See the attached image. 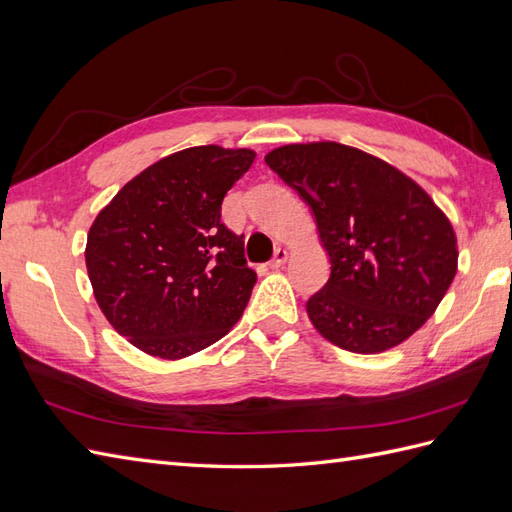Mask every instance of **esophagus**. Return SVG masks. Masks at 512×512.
I'll return each instance as SVG.
<instances>
[{
    "instance_id": "1",
    "label": "esophagus",
    "mask_w": 512,
    "mask_h": 512,
    "mask_svg": "<svg viewBox=\"0 0 512 512\" xmlns=\"http://www.w3.org/2000/svg\"><path fill=\"white\" fill-rule=\"evenodd\" d=\"M285 261H287V251H285V248H277L268 266H270V268H281V266L285 264Z\"/></svg>"
}]
</instances>
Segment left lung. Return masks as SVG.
Here are the masks:
<instances>
[{
    "instance_id": "obj_1",
    "label": "left lung",
    "mask_w": 512,
    "mask_h": 512,
    "mask_svg": "<svg viewBox=\"0 0 512 512\" xmlns=\"http://www.w3.org/2000/svg\"><path fill=\"white\" fill-rule=\"evenodd\" d=\"M266 164L311 207L331 259L329 281L307 300L318 333L359 355L409 339L454 281L448 216L411 177L346 144H285Z\"/></svg>"
}]
</instances>
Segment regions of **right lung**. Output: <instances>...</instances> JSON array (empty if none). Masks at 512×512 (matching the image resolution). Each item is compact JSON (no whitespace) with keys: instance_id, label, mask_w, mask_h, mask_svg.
Returning a JSON list of instances; mask_svg holds the SVG:
<instances>
[{"instance_id":"right-lung-1","label":"right lung","mask_w":512,"mask_h":512,"mask_svg":"<svg viewBox=\"0 0 512 512\" xmlns=\"http://www.w3.org/2000/svg\"><path fill=\"white\" fill-rule=\"evenodd\" d=\"M255 160L216 144L144 168L101 209L86 242L88 279L114 331L142 352L183 359L225 337L257 281L220 205Z\"/></svg>"}]
</instances>
